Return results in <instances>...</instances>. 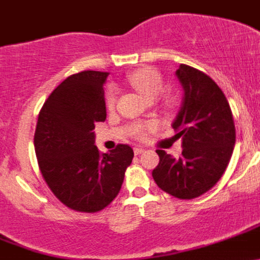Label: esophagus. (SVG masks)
<instances>
[{"mask_svg":"<svg viewBox=\"0 0 260 260\" xmlns=\"http://www.w3.org/2000/svg\"><path fill=\"white\" fill-rule=\"evenodd\" d=\"M144 151H145V149H144V148H135V149H134V153H135V155H140V154H143Z\"/></svg>","mask_w":260,"mask_h":260,"instance_id":"1","label":"esophagus"}]
</instances>
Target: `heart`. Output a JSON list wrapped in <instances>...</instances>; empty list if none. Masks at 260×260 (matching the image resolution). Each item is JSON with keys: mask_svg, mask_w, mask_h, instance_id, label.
<instances>
[{"mask_svg": "<svg viewBox=\"0 0 260 260\" xmlns=\"http://www.w3.org/2000/svg\"><path fill=\"white\" fill-rule=\"evenodd\" d=\"M129 82L131 86L146 100V101H154L161 94L164 88L163 79L160 74L151 68H144L135 73L130 74ZM117 89L115 87L107 91L106 93V105L109 109H112L116 104ZM156 129L155 122H148V124H138L134 126L133 134L136 138H144L148 133Z\"/></svg>", "mask_w": 260, "mask_h": 260, "instance_id": "b5f03b06", "label": "heart"}]
</instances>
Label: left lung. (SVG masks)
Masks as SVG:
<instances>
[{
	"instance_id": "1",
	"label": "left lung",
	"mask_w": 260,
	"mask_h": 260,
	"mask_svg": "<svg viewBox=\"0 0 260 260\" xmlns=\"http://www.w3.org/2000/svg\"><path fill=\"white\" fill-rule=\"evenodd\" d=\"M176 76L183 99L172 127L183 150L176 159L158 149L153 178L167 193L191 200L206 193L222 177L235 146V125L225 94L207 74L181 64Z\"/></svg>"
}]
</instances>
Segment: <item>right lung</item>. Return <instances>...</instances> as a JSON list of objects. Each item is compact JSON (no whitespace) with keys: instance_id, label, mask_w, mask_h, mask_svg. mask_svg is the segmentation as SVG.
Segmentation results:
<instances>
[{"instance_id":"add662e5","label":"right lung","mask_w":260,"mask_h":260,"mask_svg":"<svg viewBox=\"0 0 260 260\" xmlns=\"http://www.w3.org/2000/svg\"><path fill=\"white\" fill-rule=\"evenodd\" d=\"M107 76L97 71L69 76L51 92L38 117L34 145L43 178L61 204L79 212L109 206L134 158L125 144L104 154L94 145V125L106 120Z\"/></svg>"}]
</instances>
